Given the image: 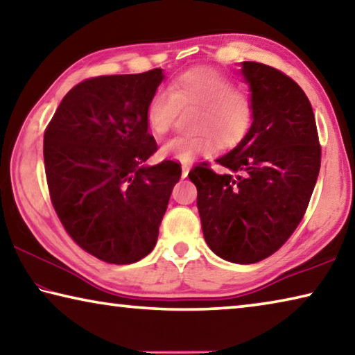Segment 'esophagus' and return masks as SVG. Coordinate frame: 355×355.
<instances>
[{
	"label": "esophagus",
	"mask_w": 355,
	"mask_h": 355,
	"mask_svg": "<svg viewBox=\"0 0 355 355\" xmlns=\"http://www.w3.org/2000/svg\"><path fill=\"white\" fill-rule=\"evenodd\" d=\"M189 169H191V166H189V164H183V166H182V178H186V177H188Z\"/></svg>",
	"instance_id": "obj_1"
}]
</instances>
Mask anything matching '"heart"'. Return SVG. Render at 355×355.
<instances>
[{"instance_id":"1","label":"heart","mask_w":355,"mask_h":355,"mask_svg":"<svg viewBox=\"0 0 355 355\" xmlns=\"http://www.w3.org/2000/svg\"><path fill=\"white\" fill-rule=\"evenodd\" d=\"M178 107H199L196 136H178L161 147V155L180 163H191L200 155H213L218 146L235 147L254 123L255 106L250 95L238 91L227 76L213 69H192L171 83L169 91L150 98L146 120L155 136L169 133Z\"/></svg>"}]
</instances>
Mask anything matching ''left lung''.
Here are the masks:
<instances>
[{"label":"left lung","instance_id":"left-lung-1","mask_svg":"<svg viewBox=\"0 0 355 355\" xmlns=\"http://www.w3.org/2000/svg\"><path fill=\"white\" fill-rule=\"evenodd\" d=\"M255 106L238 146L188 177L197 188L203 236L227 261L250 264L279 250L302 220L321 167L315 114L290 76L260 62H241Z\"/></svg>","mask_w":355,"mask_h":355}]
</instances>
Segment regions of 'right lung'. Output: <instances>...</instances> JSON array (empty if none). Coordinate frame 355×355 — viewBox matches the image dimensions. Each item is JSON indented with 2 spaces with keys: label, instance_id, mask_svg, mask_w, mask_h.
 I'll return each mask as SVG.
<instances>
[{
  "label": "right lung",
  "instance_id": "add662e5",
  "mask_svg": "<svg viewBox=\"0 0 355 355\" xmlns=\"http://www.w3.org/2000/svg\"><path fill=\"white\" fill-rule=\"evenodd\" d=\"M163 80V69H153L83 81L45 130L53 207L71 239L106 263L130 264L153 250L182 177L175 161L146 164L158 148L146 110Z\"/></svg>",
  "mask_w": 355,
  "mask_h": 355
}]
</instances>
